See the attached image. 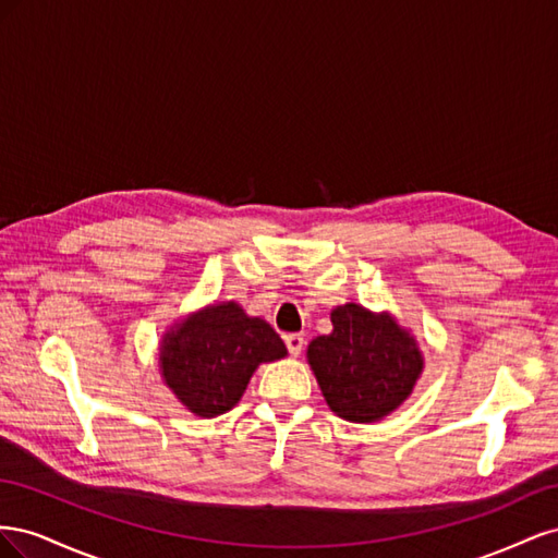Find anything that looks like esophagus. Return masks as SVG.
<instances>
[{"instance_id":"1","label":"esophagus","mask_w":558,"mask_h":558,"mask_svg":"<svg viewBox=\"0 0 558 558\" xmlns=\"http://www.w3.org/2000/svg\"><path fill=\"white\" fill-rule=\"evenodd\" d=\"M286 347H289V353L291 356H300V351H302V347H305V337L302 335H298V332H293V335H286Z\"/></svg>"}]
</instances>
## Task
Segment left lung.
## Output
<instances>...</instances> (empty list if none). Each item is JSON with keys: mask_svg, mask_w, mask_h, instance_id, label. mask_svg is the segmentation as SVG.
Listing matches in <instances>:
<instances>
[{"mask_svg": "<svg viewBox=\"0 0 558 558\" xmlns=\"http://www.w3.org/2000/svg\"><path fill=\"white\" fill-rule=\"evenodd\" d=\"M332 332L307 347V363L330 412L351 424H375L408 400L424 373L416 337L388 312L356 302L330 312Z\"/></svg>", "mask_w": 558, "mask_h": 558, "instance_id": "left-lung-1", "label": "left lung"}]
</instances>
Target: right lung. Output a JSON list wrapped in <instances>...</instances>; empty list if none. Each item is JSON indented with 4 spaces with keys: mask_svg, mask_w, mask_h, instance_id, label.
Here are the masks:
<instances>
[{
    "mask_svg": "<svg viewBox=\"0 0 558 558\" xmlns=\"http://www.w3.org/2000/svg\"><path fill=\"white\" fill-rule=\"evenodd\" d=\"M286 344L260 316L234 300L207 305L165 330L158 367L165 386L199 418L230 412L258 365L286 356Z\"/></svg>",
    "mask_w": 558,
    "mask_h": 558,
    "instance_id": "1",
    "label": "right lung"
}]
</instances>
